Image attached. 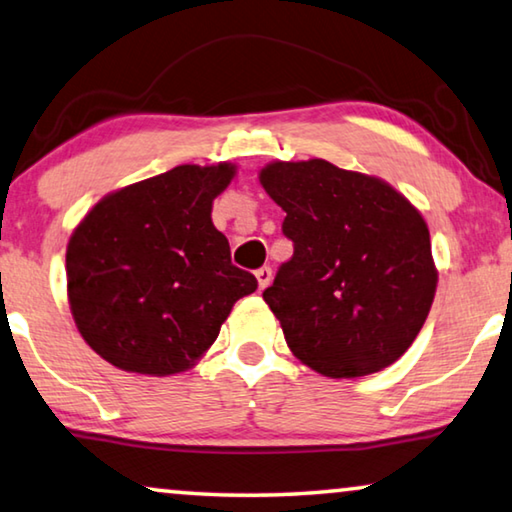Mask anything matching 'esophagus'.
<instances>
[{"label": "esophagus", "mask_w": 512, "mask_h": 512, "mask_svg": "<svg viewBox=\"0 0 512 512\" xmlns=\"http://www.w3.org/2000/svg\"><path fill=\"white\" fill-rule=\"evenodd\" d=\"M255 278L259 282V289H266V287L271 285V280H273V271L269 269V266H262V269L255 271Z\"/></svg>", "instance_id": "esophagus-1"}]
</instances>
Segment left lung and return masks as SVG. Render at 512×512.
<instances>
[{"mask_svg":"<svg viewBox=\"0 0 512 512\" xmlns=\"http://www.w3.org/2000/svg\"><path fill=\"white\" fill-rule=\"evenodd\" d=\"M259 184L285 212L294 255L264 291L296 358L360 378L408 351L431 312L437 266L412 202L376 175L326 159L271 161Z\"/></svg>","mask_w":512,"mask_h":512,"instance_id":"left-lung-1","label":"left lung"}]
</instances>
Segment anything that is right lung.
I'll return each mask as SVG.
<instances>
[{"mask_svg": "<svg viewBox=\"0 0 512 512\" xmlns=\"http://www.w3.org/2000/svg\"><path fill=\"white\" fill-rule=\"evenodd\" d=\"M234 175L232 161L177 166L107 193L72 230L70 312L102 360L143 376L191 369L234 303L257 289L212 223Z\"/></svg>", "mask_w": 512, "mask_h": 512, "instance_id": "right-lung-1", "label": "right lung"}]
</instances>
